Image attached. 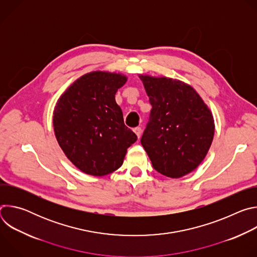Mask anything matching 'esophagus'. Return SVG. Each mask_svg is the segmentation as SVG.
<instances>
[{"mask_svg":"<svg viewBox=\"0 0 257 257\" xmlns=\"http://www.w3.org/2000/svg\"><path fill=\"white\" fill-rule=\"evenodd\" d=\"M133 131H134V133L137 135V137L140 138V136H141V128H140V127H136V128L133 129Z\"/></svg>","mask_w":257,"mask_h":257,"instance_id":"obj_1","label":"esophagus"}]
</instances>
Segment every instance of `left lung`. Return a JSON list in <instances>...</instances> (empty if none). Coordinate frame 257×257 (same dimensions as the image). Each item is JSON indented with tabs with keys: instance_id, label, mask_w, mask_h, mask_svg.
<instances>
[{
	"instance_id": "left-lung-1",
	"label": "left lung",
	"mask_w": 257,
	"mask_h": 257,
	"mask_svg": "<svg viewBox=\"0 0 257 257\" xmlns=\"http://www.w3.org/2000/svg\"><path fill=\"white\" fill-rule=\"evenodd\" d=\"M152 111L141 144L156 171L180 178L205 158L214 134L207 105L190 85L167 77L140 75Z\"/></svg>"
}]
</instances>
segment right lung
<instances>
[{
	"label": "right lung",
	"instance_id": "obj_1",
	"mask_svg": "<svg viewBox=\"0 0 257 257\" xmlns=\"http://www.w3.org/2000/svg\"><path fill=\"white\" fill-rule=\"evenodd\" d=\"M127 81L117 73L93 71L78 78L59 98L53 124L66 157L85 174L118 170L137 140L125 124L115 94Z\"/></svg>",
	"mask_w": 257,
	"mask_h": 257
}]
</instances>
